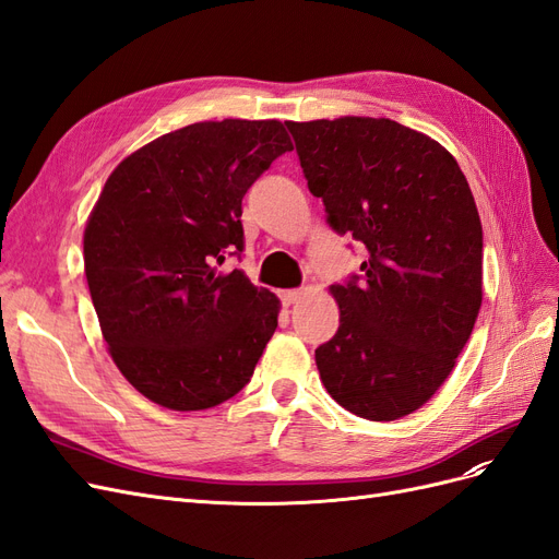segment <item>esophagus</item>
Masks as SVG:
<instances>
[{
    "label": "esophagus",
    "instance_id": "esophagus-1",
    "mask_svg": "<svg viewBox=\"0 0 559 559\" xmlns=\"http://www.w3.org/2000/svg\"><path fill=\"white\" fill-rule=\"evenodd\" d=\"M280 298H282V302L286 308H292V306H296V302L302 298V292H298V289H289V292H282L280 294Z\"/></svg>",
    "mask_w": 559,
    "mask_h": 559
}]
</instances>
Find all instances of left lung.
<instances>
[{
  "label": "left lung",
  "mask_w": 559,
  "mask_h": 559,
  "mask_svg": "<svg viewBox=\"0 0 559 559\" xmlns=\"http://www.w3.org/2000/svg\"><path fill=\"white\" fill-rule=\"evenodd\" d=\"M312 195L337 235L368 251L333 284L341 326L314 349L345 411L392 421L445 382L483 302V226L460 165L389 118L286 121Z\"/></svg>",
  "instance_id": "obj_1"
}]
</instances>
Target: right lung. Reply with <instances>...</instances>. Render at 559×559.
Here are the masks:
<instances>
[{
  "label": "right lung",
  "instance_id": "1",
  "mask_svg": "<svg viewBox=\"0 0 559 559\" xmlns=\"http://www.w3.org/2000/svg\"><path fill=\"white\" fill-rule=\"evenodd\" d=\"M280 121L193 123L130 154L83 233V263L109 354L163 408L205 411L249 382L280 300L242 270V198L292 151Z\"/></svg>",
  "mask_w": 559,
  "mask_h": 559
}]
</instances>
